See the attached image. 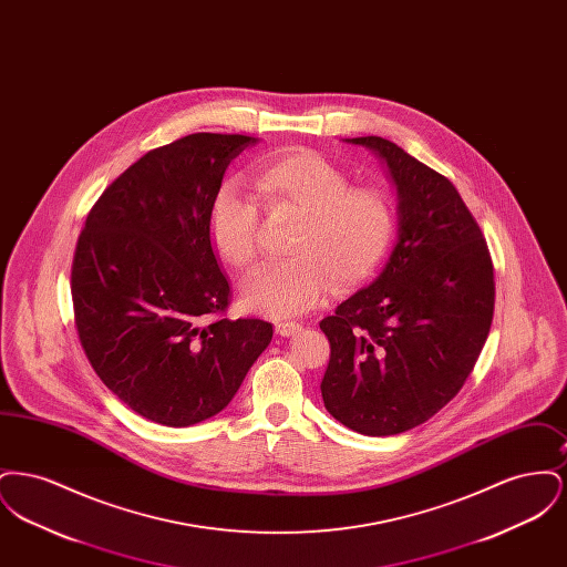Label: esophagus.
<instances>
[{
    "label": "esophagus",
    "instance_id": "34e87169",
    "mask_svg": "<svg viewBox=\"0 0 567 567\" xmlns=\"http://www.w3.org/2000/svg\"><path fill=\"white\" fill-rule=\"evenodd\" d=\"M297 331H301V324L296 323V321H285V323L276 324V333L282 336V338L296 336Z\"/></svg>",
    "mask_w": 567,
    "mask_h": 567
}]
</instances>
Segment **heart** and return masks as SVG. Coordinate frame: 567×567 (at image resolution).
Instances as JSON below:
<instances>
[{"instance_id": "obj_1", "label": "heart", "mask_w": 567, "mask_h": 567, "mask_svg": "<svg viewBox=\"0 0 567 567\" xmlns=\"http://www.w3.org/2000/svg\"><path fill=\"white\" fill-rule=\"evenodd\" d=\"M250 187L270 210L301 215L289 244L293 259L257 274L244 287V303L270 319H291L319 306L329 289L347 291L382 261L395 206L380 187H351L349 174L315 151L271 155L250 167ZM208 238L216 255L243 274L259 259L261 213L252 197L225 183L208 208Z\"/></svg>"}]
</instances>
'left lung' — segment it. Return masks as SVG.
Returning a JSON list of instances; mask_svg holds the SVG:
<instances>
[{
    "label": "left lung",
    "instance_id": "obj_1",
    "mask_svg": "<svg viewBox=\"0 0 567 567\" xmlns=\"http://www.w3.org/2000/svg\"><path fill=\"white\" fill-rule=\"evenodd\" d=\"M398 187V244L377 280L321 321L327 412L363 435L408 432L472 374L493 321V261L453 183L398 144L352 137Z\"/></svg>",
    "mask_w": 567,
    "mask_h": 567
}]
</instances>
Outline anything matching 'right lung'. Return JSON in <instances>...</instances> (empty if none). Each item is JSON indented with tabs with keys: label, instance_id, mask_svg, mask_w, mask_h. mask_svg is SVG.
<instances>
[{
	"label": "right lung",
	"instance_id": "add662e5",
	"mask_svg": "<svg viewBox=\"0 0 567 567\" xmlns=\"http://www.w3.org/2000/svg\"><path fill=\"white\" fill-rule=\"evenodd\" d=\"M255 142L190 134L148 151L79 236L70 287L82 351L123 404L159 425L218 414L270 344L268 321L225 317L231 289L208 238L223 174Z\"/></svg>",
	"mask_w": 567,
	"mask_h": 567
}]
</instances>
